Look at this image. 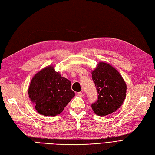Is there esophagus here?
<instances>
[{
    "label": "esophagus",
    "mask_w": 155,
    "mask_h": 155,
    "mask_svg": "<svg viewBox=\"0 0 155 155\" xmlns=\"http://www.w3.org/2000/svg\"><path fill=\"white\" fill-rule=\"evenodd\" d=\"M78 96H79V97H83V91L79 92V93H78Z\"/></svg>",
    "instance_id": "obj_1"
}]
</instances>
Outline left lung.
Listing matches in <instances>:
<instances>
[{
  "label": "left lung",
  "instance_id": "1",
  "mask_svg": "<svg viewBox=\"0 0 155 155\" xmlns=\"http://www.w3.org/2000/svg\"><path fill=\"white\" fill-rule=\"evenodd\" d=\"M91 74L98 94L97 101L91 105L93 111L101 117L115 112L126 98L124 79L114 67L104 62H99Z\"/></svg>",
  "mask_w": 155,
  "mask_h": 155
}]
</instances>
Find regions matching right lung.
Returning a JSON list of instances; mask_svg holds the SVG:
<instances>
[{
    "mask_svg": "<svg viewBox=\"0 0 155 155\" xmlns=\"http://www.w3.org/2000/svg\"><path fill=\"white\" fill-rule=\"evenodd\" d=\"M72 83L61 77L53 66H48L37 72L32 78L28 93L36 110L45 116H56L75 96L71 89Z\"/></svg>",
    "mask_w": 155,
    "mask_h": 155,
    "instance_id": "1",
    "label": "right lung"
}]
</instances>
